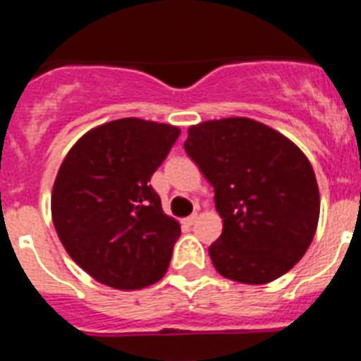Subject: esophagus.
<instances>
[{"label": "esophagus", "instance_id": "obj_1", "mask_svg": "<svg viewBox=\"0 0 361 361\" xmlns=\"http://www.w3.org/2000/svg\"><path fill=\"white\" fill-rule=\"evenodd\" d=\"M197 219H199V215H197V213H191V215L186 219V224L191 226L193 222H197Z\"/></svg>", "mask_w": 361, "mask_h": 361}]
</instances>
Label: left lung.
I'll list each match as a JSON object with an SVG mask.
<instances>
[{"label":"left lung","mask_w":361,"mask_h":361,"mask_svg":"<svg viewBox=\"0 0 361 361\" xmlns=\"http://www.w3.org/2000/svg\"><path fill=\"white\" fill-rule=\"evenodd\" d=\"M186 153L215 188L222 235L209 245L220 275L267 283L304 257L320 193L311 162L288 137L247 117L190 126Z\"/></svg>","instance_id":"obj_1"}]
</instances>
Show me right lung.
Returning <instances> with one entry per match:
<instances>
[{"label":"right lung","instance_id":"obj_1","mask_svg":"<svg viewBox=\"0 0 361 361\" xmlns=\"http://www.w3.org/2000/svg\"><path fill=\"white\" fill-rule=\"evenodd\" d=\"M180 130L124 117L92 128L66 153L52 190L57 237L78 266L110 288L141 289L170 266L180 224L149 178Z\"/></svg>","mask_w":361,"mask_h":361}]
</instances>
